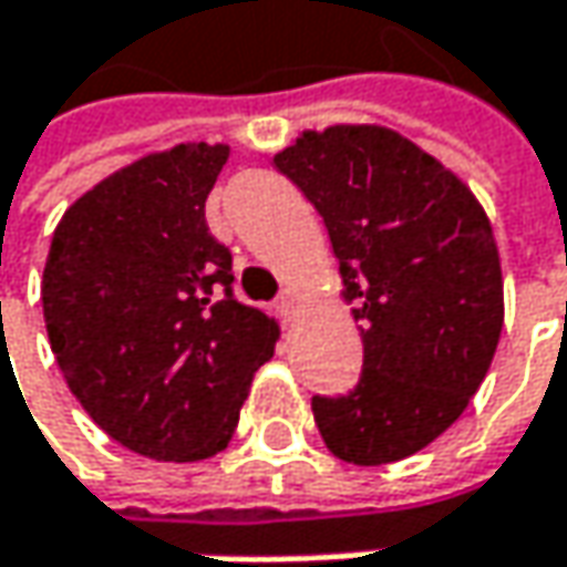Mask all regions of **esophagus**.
<instances>
[{"mask_svg": "<svg viewBox=\"0 0 567 567\" xmlns=\"http://www.w3.org/2000/svg\"><path fill=\"white\" fill-rule=\"evenodd\" d=\"M299 312V293L297 290H284V297L277 299V316L284 319V322H293Z\"/></svg>", "mask_w": 567, "mask_h": 567, "instance_id": "obj_1", "label": "esophagus"}]
</instances>
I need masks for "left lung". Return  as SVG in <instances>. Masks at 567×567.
<instances>
[{"label":"left lung","instance_id":"left-lung-1","mask_svg":"<svg viewBox=\"0 0 567 567\" xmlns=\"http://www.w3.org/2000/svg\"><path fill=\"white\" fill-rule=\"evenodd\" d=\"M274 165L322 216L363 338L354 389L312 395L319 434L354 466L405 460L466 411L492 367L504 326L492 223L395 130H309Z\"/></svg>","mask_w":567,"mask_h":567}]
</instances>
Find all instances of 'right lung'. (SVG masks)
<instances>
[{"instance_id":"1","label":"right lung","mask_w":567,"mask_h":567,"mask_svg":"<svg viewBox=\"0 0 567 567\" xmlns=\"http://www.w3.org/2000/svg\"><path fill=\"white\" fill-rule=\"evenodd\" d=\"M229 146L182 143L114 172L63 213L41 299L72 395L107 437L158 463L233 440L277 322L233 297V255L207 226Z\"/></svg>"}]
</instances>
